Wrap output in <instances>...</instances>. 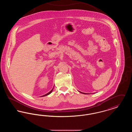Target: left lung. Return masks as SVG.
<instances>
[{
  "mask_svg": "<svg viewBox=\"0 0 132 132\" xmlns=\"http://www.w3.org/2000/svg\"><path fill=\"white\" fill-rule=\"evenodd\" d=\"M83 94H85V93H83Z\"/></svg>",
  "mask_w": 132,
  "mask_h": 132,
  "instance_id": "8db88e82",
  "label": "left lung"
}]
</instances>
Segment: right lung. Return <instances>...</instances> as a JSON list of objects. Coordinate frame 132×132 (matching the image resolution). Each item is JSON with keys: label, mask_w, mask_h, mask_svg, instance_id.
Masks as SVG:
<instances>
[{"label": "right lung", "mask_w": 132, "mask_h": 132, "mask_svg": "<svg viewBox=\"0 0 132 132\" xmlns=\"http://www.w3.org/2000/svg\"><path fill=\"white\" fill-rule=\"evenodd\" d=\"M53 88L50 90V92L48 93H47V94H44V95H43V96H46V95H48V94H51V93L52 92V90H53Z\"/></svg>", "instance_id": "right-lung-1"}]
</instances>
